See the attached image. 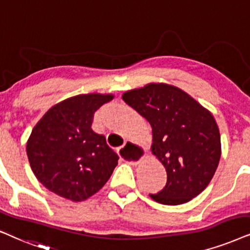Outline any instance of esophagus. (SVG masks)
<instances>
[{
  "mask_svg": "<svg viewBox=\"0 0 250 250\" xmlns=\"http://www.w3.org/2000/svg\"><path fill=\"white\" fill-rule=\"evenodd\" d=\"M119 154L125 162L130 165H137L140 160L145 157V151L140 145L132 142H125V144L119 148Z\"/></svg>",
  "mask_w": 250,
  "mask_h": 250,
  "instance_id": "obj_1",
  "label": "esophagus"
}]
</instances>
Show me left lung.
I'll list each match as a JSON object with an SVG mask.
<instances>
[{
  "mask_svg": "<svg viewBox=\"0 0 250 250\" xmlns=\"http://www.w3.org/2000/svg\"><path fill=\"white\" fill-rule=\"evenodd\" d=\"M125 103L152 128L151 151L167 173L158 203H187L208 187L222 156L220 134L210 110L181 88L150 83L122 94Z\"/></svg>",
  "mask_w": 250,
  "mask_h": 250,
  "instance_id": "left-lung-1",
  "label": "left lung"
}]
</instances>
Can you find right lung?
<instances>
[{
    "label": "right lung",
    "instance_id": "1",
    "mask_svg": "<svg viewBox=\"0 0 250 250\" xmlns=\"http://www.w3.org/2000/svg\"><path fill=\"white\" fill-rule=\"evenodd\" d=\"M113 98L109 93L68 98L47 110L34 125L26 143L28 163L48 190L82 202L108 181L119 157L91 125L96 110Z\"/></svg>",
    "mask_w": 250,
    "mask_h": 250
}]
</instances>
